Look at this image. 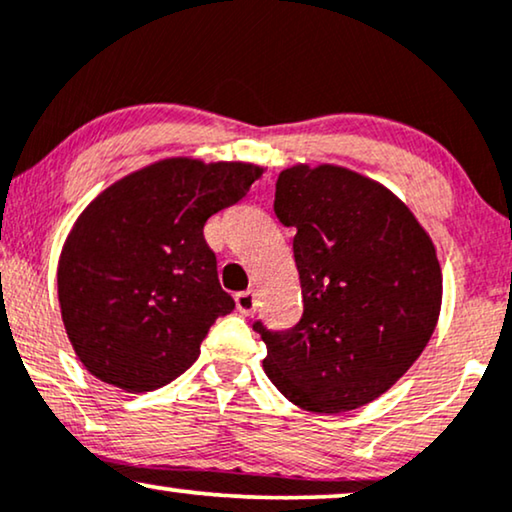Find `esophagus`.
Instances as JSON below:
<instances>
[{
  "mask_svg": "<svg viewBox=\"0 0 512 512\" xmlns=\"http://www.w3.org/2000/svg\"><path fill=\"white\" fill-rule=\"evenodd\" d=\"M236 309H238V313H243V316H252V313H255V309H257L255 292H250V290L238 292V295H236Z\"/></svg>",
  "mask_w": 512,
  "mask_h": 512,
  "instance_id": "1",
  "label": "esophagus"
}]
</instances>
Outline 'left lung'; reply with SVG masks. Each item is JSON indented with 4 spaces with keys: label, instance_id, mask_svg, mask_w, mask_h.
<instances>
[{
    "label": "left lung",
    "instance_id": "left-lung-1",
    "mask_svg": "<svg viewBox=\"0 0 512 512\" xmlns=\"http://www.w3.org/2000/svg\"><path fill=\"white\" fill-rule=\"evenodd\" d=\"M274 213L297 231L304 311L290 330L255 320L264 372L290 403L337 414L386 393L426 349L442 299L433 241L403 201L337 166H295Z\"/></svg>",
    "mask_w": 512,
    "mask_h": 512
}]
</instances>
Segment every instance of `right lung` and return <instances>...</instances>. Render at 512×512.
I'll return each instance as SVG.
<instances>
[{
  "label": "right lung",
  "instance_id": "1",
  "mask_svg": "<svg viewBox=\"0 0 512 512\" xmlns=\"http://www.w3.org/2000/svg\"><path fill=\"white\" fill-rule=\"evenodd\" d=\"M260 175L250 163L168 159L119 180L81 213L60 255L58 299L93 377L145 393L192 367L210 325L236 306L217 281L203 227Z\"/></svg>",
  "mask_w": 512,
  "mask_h": 512
}]
</instances>
